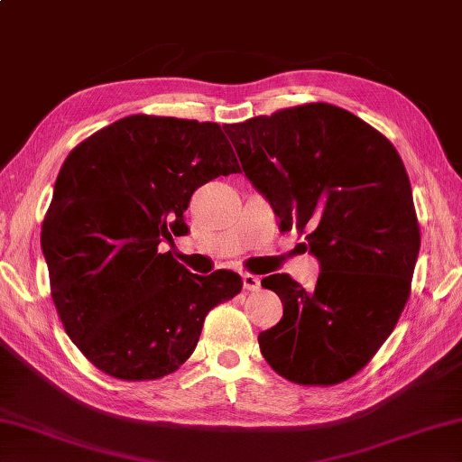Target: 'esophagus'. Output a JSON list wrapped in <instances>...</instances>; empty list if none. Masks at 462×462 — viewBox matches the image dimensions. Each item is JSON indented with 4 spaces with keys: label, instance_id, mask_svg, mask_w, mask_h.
Here are the masks:
<instances>
[{
    "label": "esophagus",
    "instance_id": "esophagus-1",
    "mask_svg": "<svg viewBox=\"0 0 462 462\" xmlns=\"http://www.w3.org/2000/svg\"><path fill=\"white\" fill-rule=\"evenodd\" d=\"M243 287H245L247 291H257L261 287V280L254 273H243Z\"/></svg>",
    "mask_w": 462,
    "mask_h": 462
}]
</instances>
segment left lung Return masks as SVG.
I'll use <instances>...</instances> for the list:
<instances>
[{
  "label": "left lung",
  "mask_w": 462,
  "mask_h": 462,
  "mask_svg": "<svg viewBox=\"0 0 462 462\" xmlns=\"http://www.w3.org/2000/svg\"><path fill=\"white\" fill-rule=\"evenodd\" d=\"M223 128L280 229L306 235L321 269L310 291L287 273L261 282L283 303L280 324L257 337L261 354L295 384L352 378L411 295L420 229L402 159L376 128L326 102Z\"/></svg>",
  "instance_id": "left-lung-1"
}]
</instances>
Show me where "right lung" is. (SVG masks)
<instances>
[{"instance_id":"1","label":"right lung","mask_w":462,"mask_h":462,"mask_svg":"<svg viewBox=\"0 0 462 462\" xmlns=\"http://www.w3.org/2000/svg\"><path fill=\"white\" fill-rule=\"evenodd\" d=\"M217 123L134 115L86 138L56 179L42 251L66 334L118 380H156L185 364L207 313L243 282L195 275L161 243L187 235L195 190L239 172Z\"/></svg>"}]
</instances>
